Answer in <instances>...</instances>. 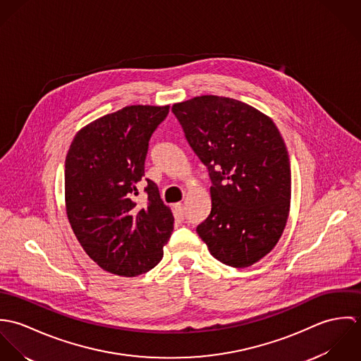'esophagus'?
Segmentation results:
<instances>
[{
  "mask_svg": "<svg viewBox=\"0 0 361 361\" xmlns=\"http://www.w3.org/2000/svg\"><path fill=\"white\" fill-rule=\"evenodd\" d=\"M175 211H176V214H178L179 218H183V216H185V209H183V204H182V203L175 204Z\"/></svg>",
  "mask_w": 361,
  "mask_h": 361,
  "instance_id": "34e87169",
  "label": "esophagus"
}]
</instances>
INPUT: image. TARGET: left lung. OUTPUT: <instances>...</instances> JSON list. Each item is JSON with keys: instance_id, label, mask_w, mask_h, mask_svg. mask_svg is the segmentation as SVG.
Wrapping results in <instances>:
<instances>
[{"instance_id": "1", "label": "left lung", "mask_w": 361, "mask_h": 361, "mask_svg": "<svg viewBox=\"0 0 361 361\" xmlns=\"http://www.w3.org/2000/svg\"><path fill=\"white\" fill-rule=\"evenodd\" d=\"M172 112L212 183L199 236L218 261L253 265L278 243L290 208V161L278 128L229 97H195L173 104Z\"/></svg>"}]
</instances>
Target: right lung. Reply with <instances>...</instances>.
Wrapping results in <instances>:
<instances>
[{"mask_svg":"<svg viewBox=\"0 0 361 361\" xmlns=\"http://www.w3.org/2000/svg\"><path fill=\"white\" fill-rule=\"evenodd\" d=\"M169 105H129L82 128L65 159V207L80 246L104 271L137 276L161 261L173 215L147 180L137 207L149 140Z\"/></svg>","mask_w":361,"mask_h":361,"instance_id":"1","label":"right lung"}]
</instances>
